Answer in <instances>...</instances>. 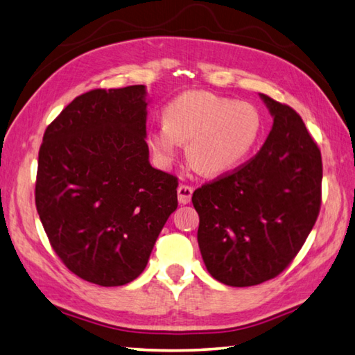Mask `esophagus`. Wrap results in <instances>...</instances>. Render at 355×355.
Returning a JSON list of instances; mask_svg holds the SVG:
<instances>
[{"mask_svg":"<svg viewBox=\"0 0 355 355\" xmlns=\"http://www.w3.org/2000/svg\"><path fill=\"white\" fill-rule=\"evenodd\" d=\"M193 195V189L189 185H179L178 187V199L179 204H189L191 200Z\"/></svg>","mask_w":355,"mask_h":355,"instance_id":"obj_1","label":"esophagus"}]
</instances>
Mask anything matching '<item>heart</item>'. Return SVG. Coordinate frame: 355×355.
I'll list each match as a JSON object with an SVG mask.
<instances>
[{
    "label": "heart",
    "instance_id": "1",
    "mask_svg": "<svg viewBox=\"0 0 355 355\" xmlns=\"http://www.w3.org/2000/svg\"><path fill=\"white\" fill-rule=\"evenodd\" d=\"M164 125L153 128L148 145L168 165L187 144V157L205 176L236 170L255 150L263 117L255 105L205 91L184 92L166 105Z\"/></svg>",
    "mask_w": 355,
    "mask_h": 355
}]
</instances>
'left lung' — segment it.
Masks as SVG:
<instances>
[{
  "label": "left lung",
  "mask_w": 355,
  "mask_h": 355,
  "mask_svg": "<svg viewBox=\"0 0 355 355\" xmlns=\"http://www.w3.org/2000/svg\"><path fill=\"white\" fill-rule=\"evenodd\" d=\"M259 97L273 117L263 148L191 198L207 270L233 287L282 273L303 247L322 202V155L302 117L291 106Z\"/></svg>",
  "instance_id": "left-lung-1"
}]
</instances>
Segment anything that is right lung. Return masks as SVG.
<instances>
[{"mask_svg":"<svg viewBox=\"0 0 355 355\" xmlns=\"http://www.w3.org/2000/svg\"><path fill=\"white\" fill-rule=\"evenodd\" d=\"M146 88L78 96L46 128L35 204L60 259L98 286H123L148 264L178 209V179L153 168Z\"/></svg>","mask_w":355,"mask_h":355,"instance_id":"obj_1","label":"right lung"}]
</instances>
